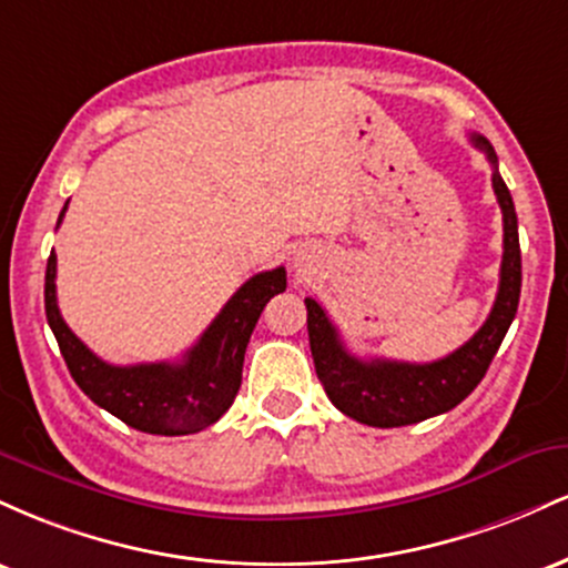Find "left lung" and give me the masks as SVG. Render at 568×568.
I'll return each instance as SVG.
<instances>
[{"instance_id":"left-lung-1","label":"left lung","mask_w":568,"mask_h":568,"mask_svg":"<svg viewBox=\"0 0 568 568\" xmlns=\"http://www.w3.org/2000/svg\"><path fill=\"white\" fill-rule=\"evenodd\" d=\"M475 149L486 154L494 165V194L505 221V251H501L499 291L497 302L488 312L486 323L470 342L462 344L452 355L433 363H403V361H361L347 352L338 338L336 325L325 315V310L312 296L306 304V331H310L312 361H315L317 379L331 403L347 414L349 419L368 427H403L425 422L459 406L467 395L478 387L497 355L501 338L510 328L520 298V243L518 216L497 171V154L484 135L470 133Z\"/></svg>"}]
</instances>
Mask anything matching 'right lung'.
Returning a JSON list of instances; mask_svg holds the SVG:
<instances>
[{
	"instance_id": "add662e5",
	"label": "right lung",
	"mask_w": 568,
	"mask_h": 568,
	"mask_svg": "<svg viewBox=\"0 0 568 568\" xmlns=\"http://www.w3.org/2000/svg\"><path fill=\"white\" fill-rule=\"evenodd\" d=\"M67 205L58 224L63 221ZM55 253H50L44 272V315L71 379L80 384L95 406L149 435H192L226 414L243 382L245 347L253 328L266 302L285 291V266L258 272L240 285L181 361L112 366L84 347L63 323L55 298Z\"/></svg>"
}]
</instances>
